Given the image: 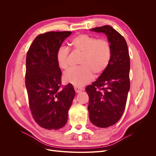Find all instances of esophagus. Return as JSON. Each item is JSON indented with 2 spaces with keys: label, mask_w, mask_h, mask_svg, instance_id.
<instances>
[{
  "label": "esophagus",
  "mask_w": 156,
  "mask_h": 156,
  "mask_svg": "<svg viewBox=\"0 0 156 156\" xmlns=\"http://www.w3.org/2000/svg\"><path fill=\"white\" fill-rule=\"evenodd\" d=\"M74 89H75V92H76L77 93H79L83 90V88L78 87H74Z\"/></svg>",
  "instance_id": "esophagus-1"
}]
</instances>
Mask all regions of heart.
<instances>
[{
	"mask_svg": "<svg viewBox=\"0 0 156 156\" xmlns=\"http://www.w3.org/2000/svg\"><path fill=\"white\" fill-rule=\"evenodd\" d=\"M69 45L74 51L81 53L79 67L71 69L63 75L66 83L81 87L92 81L94 73L104 72L112 57L111 44L105 38H97L88 34H79L72 39ZM69 51L66 47H60L56 53L58 67L66 70L69 67Z\"/></svg>",
	"mask_w": 156,
	"mask_h": 156,
	"instance_id": "1",
	"label": "heart"
}]
</instances>
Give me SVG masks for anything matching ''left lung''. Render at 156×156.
Masks as SVG:
<instances>
[{
    "instance_id": "8db88e82",
    "label": "left lung",
    "mask_w": 156,
    "mask_h": 156,
    "mask_svg": "<svg viewBox=\"0 0 156 156\" xmlns=\"http://www.w3.org/2000/svg\"><path fill=\"white\" fill-rule=\"evenodd\" d=\"M107 35L112 48L109 65L99 78L86 88L92 123L99 127L116 124L123 115L129 90L130 58L124 37L109 25L90 30Z\"/></svg>"
}]
</instances>
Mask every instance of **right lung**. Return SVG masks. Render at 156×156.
I'll return each instance as SVG.
<instances>
[{
	"label": "right lung",
	"mask_w": 156,
	"mask_h": 156,
	"mask_svg": "<svg viewBox=\"0 0 156 156\" xmlns=\"http://www.w3.org/2000/svg\"><path fill=\"white\" fill-rule=\"evenodd\" d=\"M70 31L48 32L37 36L26 58L25 85L33 118L46 129H58L68 121L75 96L72 84L61 86L62 72L56 53Z\"/></svg>",
	"instance_id": "add662e5"
}]
</instances>
